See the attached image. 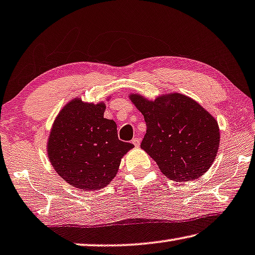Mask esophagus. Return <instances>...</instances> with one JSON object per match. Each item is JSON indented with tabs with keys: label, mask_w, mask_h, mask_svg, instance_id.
Masks as SVG:
<instances>
[{
	"label": "esophagus",
	"mask_w": 255,
	"mask_h": 255,
	"mask_svg": "<svg viewBox=\"0 0 255 255\" xmlns=\"http://www.w3.org/2000/svg\"><path fill=\"white\" fill-rule=\"evenodd\" d=\"M131 142H132L133 144H134L135 147H138L139 144H140V139H139V138H133Z\"/></svg>",
	"instance_id": "obj_1"
}]
</instances>
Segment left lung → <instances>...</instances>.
I'll use <instances>...</instances> for the list:
<instances>
[{
    "label": "left lung",
    "instance_id": "left-lung-1",
    "mask_svg": "<svg viewBox=\"0 0 255 255\" xmlns=\"http://www.w3.org/2000/svg\"><path fill=\"white\" fill-rule=\"evenodd\" d=\"M130 99L147 125L141 148L173 181H193L214 162L220 143L214 117L191 98L173 93L154 101L140 95Z\"/></svg>",
    "mask_w": 255,
    "mask_h": 255
}]
</instances>
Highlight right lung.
I'll use <instances>...</instances> for the list:
<instances>
[{"label": "right lung", "mask_w": 255, "mask_h": 255, "mask_svg": "<svg viewBox=\"0 0 255 255\" xmlns=\"http://www.w3.org/2000/svg\"><path fill=\"white\" fill-rule=\"evenodd\" d=\"M104 103L72 100L54 121L48 142L57 173L83 190L104 188L115 178L121 158L133 144L119 140L117 125L104 117Z\"/></svg>", "instance_id": "add662e5"}]
</instances>
